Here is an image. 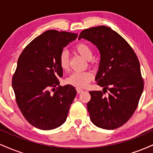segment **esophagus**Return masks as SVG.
I'll return each instance as SVG.
<instances>
[{
    "instance_id": "34e87169",
    "label": "esophagus",
    "mask_w": 153,
    "mask_h": 153,
    "mask_svg": "<svg viewBox=\"0 0 153 153\" xmlns=\"http://www.w3.org/2000/svg\"><path fill=\"white\" fill-rule=\"evenodd\" d=\"M76 91H77V93H78V94H80V93H81V92H82V91H83V90H82V89L79 88H76Z\"/></svg>"
}]
</instances>
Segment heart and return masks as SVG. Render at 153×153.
<instances>
[{
	"label": "heart",
	"mask_w": 153,
	"mask_h": 153,
	"mask_svg": "<svg viewBox=\"0 0 153 153\" xmlns=\"http://www.w3.org/2000/svg\"><path fill=\"white\" fill-rule=\"evenodd\" d=\"M74 50L77 53L86 59H91L93 57V49L90 45L85 42H79L75 45ZM59 65L62 71L69 69V58L65 52L59 54ZM93 79V75L90 72H74L67 78L66 82L77 88H85Z\"/></svg>",
	"instance_id": "b5f03b06"
}]
</instances>
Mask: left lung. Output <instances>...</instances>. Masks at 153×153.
I'll return each instance as SVG.
<instances>
[{
  "mask_svg": "<svg viewBox=\"0 0 153 153\" xmlns=\"http://www.w3.org/2000/svg\"><path fill=\"white\" fill-rule=\"evenodd\" d=\"M81 38L96 45L101 54L96 81L104 88L103 92L89 91L90 119L98 127L117 129L131 118L143 94L139 59L127 42L108 26L85 29L79 35L78 39Z\"/></svg>",
  "mask_w": 153,
  "mask_h": 153,
  "instance_id": "1",
  "label": "left lung"
}]
</instances>
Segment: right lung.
<instances>
[{
	"mask_svg": "<svg viewBox=\"0 0 153 153\" xmlns=\"http://www.w3.org/2000/svg\"><path fill=\"white\" fill-rule=\"evenodd\" d=\"M77 36L68 31H46L19 56L12 77L16 101L24 118L38 129L50 130L65 122L77 92L73 85H59L62 70L59 57Z\"/></svg>",
	"mask_w": 153,
	"mask_h": 153,
	"instance_id": "right-lung-1",
	"label": "right lung"
}]
</instances>
